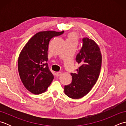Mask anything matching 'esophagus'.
<instances>
[{
	"label": "esophagus",
	"instance_id": "esophagus-1",
	"mask_svg": "<svg viewBox=\"0 0 126 126\" xmlns=\"http://www.w3.org/2000/svg\"><path fill=\"white\" fill-rule=\"evenodd\" d=\"M61 74H62V73H61V72H60V71L56 72V76H57V77H58V76H60L61 75Z\"/></svg>",
	"mask_w": 126,
	"mask_h": 126
}]
</instances>
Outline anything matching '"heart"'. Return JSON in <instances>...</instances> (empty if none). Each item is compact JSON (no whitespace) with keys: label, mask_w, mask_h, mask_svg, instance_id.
Returning <instances> with one entry per match:
<instances>
[{"label":"heart","mask_w":126,"mask_h":126,"mask_svg":"<svg viewBox=\"0 0 126 126\" xmlns=\"http://www.w3.org/2000/svg\"><path fill=\"white\" fill-rule=\"evenodd\" d=\"M77 38H78V36L77 34L75 32H70L68 34V38L66 39V41H77Z\"/></svg>","instance_id":"b5f03b06"}]
</instances>
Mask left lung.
<instances>
[{"instance_id": "left-lung-1", "label": "left lung", "mask_w": 126, "mask_h": 126, "mask_svg": "<svg viewBox=\"0 0 126 126\" xmlns=\"http://www.w3.org/2000/svg\"><path fill=\"white\" fill-rule=\"evenodd\" d=\"M82 43L76 57V61L81 66L77 73H71V83L64 86L65 95L74 99L83 97L90 92L97 81L101 67L102 55L98 45L87 37L82 39Z\"/></svg>"}]
</instances>
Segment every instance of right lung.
Segmentation results:
<instances>
[{
	"instance_id": "obj_1",
	"label": "right lung",
	"mask_w": 126,
	"mask_h": 126,
	"mask_svg": "<svg viewBox=\"0 0 126 126\" xmlns=\"http://www.w3.org/2000/svg\"><path fill=\"white\" fill-rule=\"evenodd\" d=\"M64 31H41L32 37L19 56L18 69L24 87L34 94L45 92L53 79L49 69L47 50L50 39Z\"/></svg>"
}]
</instances>
